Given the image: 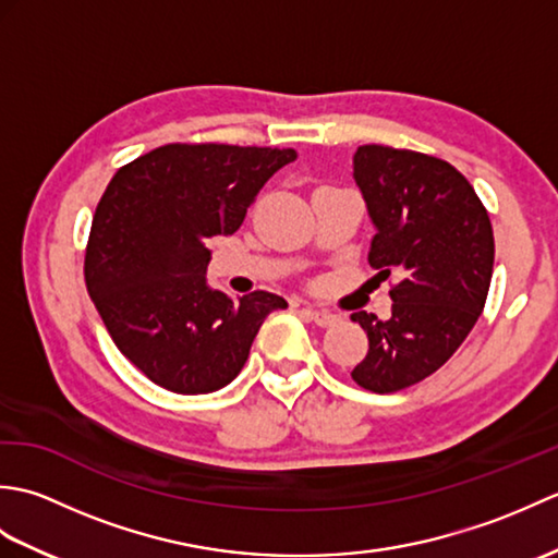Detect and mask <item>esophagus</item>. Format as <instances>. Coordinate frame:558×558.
<instances>
[{"instance_id":"obj_1","label":"esophagus","mask_w":558,"mask_h":558,"mask_svg":"<svg viewBox=\"0 0 558 558\" xmlns=\"http://www.w3.org/2000/svg\"><path fill=\"white\" fill-rule=\"evenodd\" d=\"M306 316L312 318L316 326L328 328V326H336L340 322V316L333 312H326V310H306Z\"/></svg>"}]
</instances>
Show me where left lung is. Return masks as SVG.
Here are the masks:
<instances>
[{"label": "left lung", "mask_w": 558, "mask_h": 558, "mask_svg": "<svg viewBox=\"0 0 558 558\" xmlns=\"http://www.w3.org/2000/svg\"><path fill=\"white\" fill-rule=\"evenodd\" d=\"M354 182L376 225L369 264L390 282V316L357 312L369 352L354 384L398 393L453 357L475 328L489 294L494 230L472 184L426 153L360 146Z\"/></svg>", "instance_id": "8db88e82"}]
</instances>
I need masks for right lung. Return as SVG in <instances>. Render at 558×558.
Masks as SVG:
<instances>
[{
	"label": "right lung",
	"instance_id": "right-lung-1",
	"mask_svg": "<svg viewBox=\"0 0 558 558\" xmlns=\"http://www.w3.org/2000/svg\"><path fill=\"white\" fill-rule=\"evenodd\" d=\"M292 148L168 144L122 165L93 216L83 276L114 345L153 384L198 396L242 372L264 318L288 302L210 290L213 236L246 208Z\"/></svg>",
	"mask_w": 558,
	"mask_h": 558
}]
</instances>
